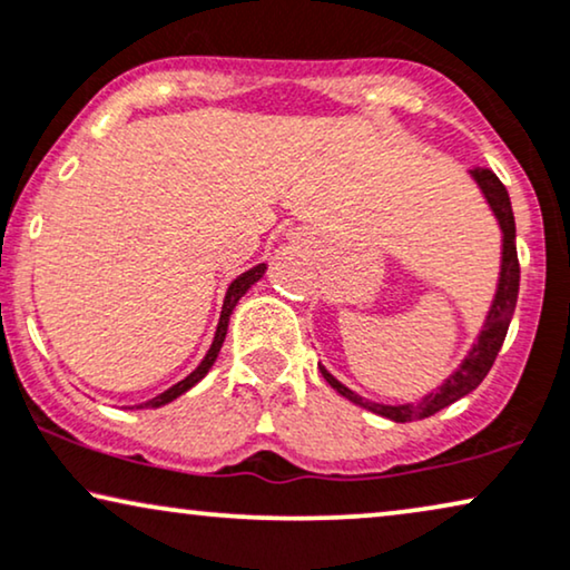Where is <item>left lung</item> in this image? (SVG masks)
Instances as JSON below:
<instances>
[{"label":"left lung","instance_id":"1","mask_svg":"<svg viewBox=\"0 0 570 570\" xmlns=\"http://www.w3.org/2000/svg\"><path fill=\"white\" fill-rule=\"evenodd\" d=\"M474 177L476 185H480L484 200L495 214L500 232H503V261H500V278H498V292L495 299H492L490 313L484 317V325L480 331V338L472 346V352L466 354V360L459 364V370L453 373L449 381L440 385L438 391H432L416 404H399V406H389V404H375V401H367L362 396H356L354 391H348L344 383H338L328 370L321 367V373L333 391H338L341 396L352 401V404L367 409V412H375L385 416V420L393 422H412V420H424V416H432L440 409L451 406L453 401L464 399L466 393H472L476 385L484 381V375L490 373L492 362L503 346L508 325H511L513 309H515V299H519V255H515V222H513V208H511V197H508V189L503 187L495 174L490 169H476L469 171Z\"/></svg>","mask_w":570,"mask_h":570}]
</instances>
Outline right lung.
<instances>
[{
    "label": "right lung",
    "instance_id": "obj_1",
    "mask_svg": "<svg viewBox=\"0 0 570 570\" xmlns=\"http://www.w3.org/2000/svg\"><path fill=\"white\" fill-rule=\"evenodd\" d=\"M263 273H265V263L255 265V268L245 271V273H242V276H237V278L232 281V284H229V289H226V297H224V307H222V317H218V325H216V336H214V344H210L208 354L203 356V362L197 364V367L193 370V373H189V375L185 377V381H179L177 385H171L169 391L158 393L156 399L146 401V404H138V409H158V406L169 404V401H174V399H177V396H181V393L189 391V389H193V385H195L197 381H203V377L208 375V370L214 367V362H216L218 352H222V344H224V338H226V331H229V317H232V309L237 307V302H239L242 297H245L249 286H253L255 281H261V278H263Z\"/></svg>",
    "mask_w": 570,
    "mask_h": 570
}]
</instances>
